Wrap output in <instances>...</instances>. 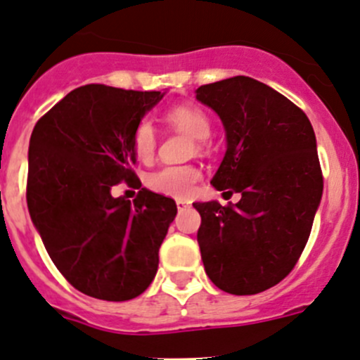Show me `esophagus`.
<instances>
[{"label":"esophagus","mask_w":360,"mask_h":360,"mask_svg":"<svg viewBox=\"0 0 360 360\" xmlns=\"http://www.w3.org/2000/svg\"><path fill=\"white\" fill-rule=\"evenodd\" d=\"M176 205H177V209H179V210H184V209H188V207L191 205V202H188V200H176Z\"/></svg>","instance_id":"1"}]
</instances>
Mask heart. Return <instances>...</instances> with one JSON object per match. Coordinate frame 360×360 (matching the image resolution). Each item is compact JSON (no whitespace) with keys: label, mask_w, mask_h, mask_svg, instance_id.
<instances>
[{"label":"heart","mask_w":360,"mask_h":360,"mask_svg":"<svg viewBox=\"0 0 360 360\" xmlns=\"http://www.w3.org/2000/svg\"><path fill=\"white\" fill-rule=\"evenodd\" d=\"M165 120L188 136L203 141L210 136V120L202 108L183 104L167 111ZM134 153L143 162H150L157 148V132L150 120H141L132 136ZM200 181V170L193 165H165L148 177V186L163 197L188 200Z\"/></svg>","instance_id":"1"}]
</instances>
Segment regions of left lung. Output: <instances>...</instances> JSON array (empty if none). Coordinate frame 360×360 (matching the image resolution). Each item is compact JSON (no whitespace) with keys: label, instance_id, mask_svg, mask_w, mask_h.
<instances>
[{"label":"left lung","instance_id":"8db88e82","mask_svg":"<svg viewBox=\"0 0 360 360\" xmlns=\"http://www.w3.org/2000/svg\"><path fill=\"white\" fill-rule=\"evenodd\" d=\"M195 94L226 134V153L210 184L242 195L228 207L193 203L205 274L224 292H263L288 277L310 237L324 190L315 132L296 104L248 76Z\"/></svg>","mask_w":360,"mask_h":360}]
</instances>
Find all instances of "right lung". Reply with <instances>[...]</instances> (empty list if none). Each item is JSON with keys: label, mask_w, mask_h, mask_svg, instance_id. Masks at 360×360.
<instances>
[{"label": "right lung", "mask_w": 360, "mask_h": 360, "mask_svg": "<svg viewBox=\"0 0 360 360\" xmlns=\"http://www.w3.org/2000/svg\"><path fill=\"white\" fill-rule=\"evenodd\" d=\"M165 92L79 86L38 120L29 141L27 209L43 245L69 284L86 296L127 301L158 270V249L176 202L143 190L115 198L120 181L137 186L132 136Z\"/></svg>", "instance_id": "right-lung-1"}]
</instances>
